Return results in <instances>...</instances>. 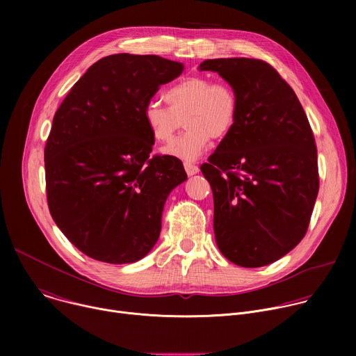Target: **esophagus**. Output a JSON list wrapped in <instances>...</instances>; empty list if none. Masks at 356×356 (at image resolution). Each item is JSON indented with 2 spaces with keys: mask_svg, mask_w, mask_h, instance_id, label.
<instances>
[{
  "mask_svg": "<svg viewBox=\"0 0 356 356\" xmlns=\"http://www.w3.org/2000/svg\"><path fill=\"white\" fill-rule=\"evenodd\" d=\"M184 169H186V173H187L188 176L197 175V173L200 172L198 166H195V165H194V163H191V162H184Z\"/></svg>",
  "mask_w": 356,
  "mask_h": 356,
  "instance_id": "obj_1",
  "label": "esophagus"
}]
</instances>
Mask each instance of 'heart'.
<instances>
[{
  "instance_id": "1",
  "label": "heart",
  "mask_w": 356,
  "mask_h": 356,
  "mask_svg": "<svg viewBox=\"0 0 356 356\" xmlns=\"http://www.w3.org/2000/svg\"><path fill=\"white\" fill-rule=\"evenodd\" d=\"M168 106L150 99L143 107V121L156 142H169L184 118L186 131L172 140L163 154L195 161L211 138H224L234 128L238 115L235 90L224 81L206 76H190L165 91Z\"/></svg>"
}]
</instances>
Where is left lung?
I'll use <instances>...</instances> for the list:
<instances>
[{
  "mask_svg": "<svg viewBox=\"0 0 356 356\" xmlns=\"http://www.w3.org/2000/svg\"><path fill=\"white\" fill-rule=\"evenodd\" d=\"M236 92L234 128L201 172L214 195V234L232 264L261 268L306 235L318 194L314 135L293 88L266 62L209 59Z\"/></svg>",
  "mask_w": 356,
  "mask_h": 356,
  "instance_id": "8db88e82",
  "label": "left lung"
}]
</instances>
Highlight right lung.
<instances>
[{
    "instance_id": "obj_1",
    "label": "right lung",
    "mask_w": 356,
    "mask_h": 356,
    "mask_svg": "<svg viewBox=\"0 0 356 356\" xmlns=\"http://www.w3.org/2000/svg\"><path fill=\"white\" fill-rule=\"evenodd\" d=\"M183 63L118 54L95 62L54 117L44 146L47 206L84 255L134 264L159 239L170 191L187 175L175 156L150 158L143 107Z\"/></svg>"
}]
</instances>
